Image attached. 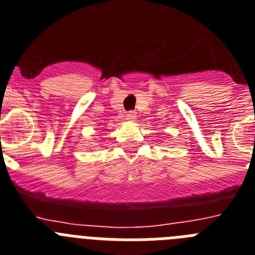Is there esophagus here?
<instances>
[{
	"instance_id": "34e87169",
	"label": "esophagus",
	"mask_w": 255,
	"mask_h": 255,
	"mask_svg": "<svg viewBox=\"0 0 255 255\" xmlns=\"http://www.w3.org/2000/svg\"><path fill=\"white\" fill-rule=\"evenodd\" d=\"M126 120H129V121H134L135 120V117H136V114H135L134 111H130L126 114Z\"/></svg>"
}]
</instances>
